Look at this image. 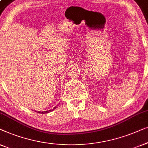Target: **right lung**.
<instances>
[{
    "instance_id": "1",
    "label": "right lung",
    "mask_w": 148,
    "mask_h": 148,
    "mask_svg": "<svg viewBox=\"0 0 148 148\" xmlns=\"http://www.w3.org/2000/svg\"><path fill=\"white\" fill-rule=\"evenodd\" d=\"M56 109V107L54 108L53 109ZM51 110H49V111H42V112H40V111H38V113H49V111H51Z\"/></svg>"
}]
</instances>
